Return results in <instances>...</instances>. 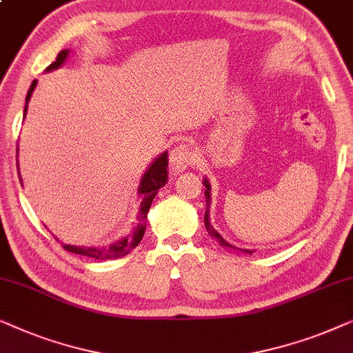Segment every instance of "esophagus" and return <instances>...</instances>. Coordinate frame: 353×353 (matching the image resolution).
<instances>
[{"label":"esophagus","instance_id":"34e87169","mask_svg":"<svg viewBox=\"0 0 353 353\" xmlns=\"http://www.w3.org/2000/svg\"><path fill=\"white\" fill-rule=\"evenodd\" d=\"M193 161H195V158H193V153L188 150L185 143H179V145H176L171 150L170 163H171V170L174 174L185 171Z\"/></svg>","mask_w":353,"mask_h":353}]
</instances>
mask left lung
<instances>
[{
	"label": "left lung",
	"instance_id": "1",
	"mask_svg": "<svg viewBox=\"0 0 353 353\" xmlns=\"http://www.w3.org/2000/svg\"><path fill=\"white\" fill-rule=\"evenodd\" d=\"M203 185H205V198H206V212H205V227H206V230H208V233H210V235L214 238V240H217V243H219V245L222 246V248H228V250H233V251H240V252H246V254H252V250H241V248H236V246H233V245H230V243L228 241H225L224 238L221 236V233L216 230L214 227L211 225V221H210V208H211V183H210V181H208V179L205 177L203 179Z\"/></svg>",
	"mask_w": 353,
	"mask_h": 353
}]
</instances>
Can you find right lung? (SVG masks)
<instances>
[{"mask_svg": "<svg viewBox=\"0 0 353 353\" xmlns=\"http://www.w3.org/2000/svg\"><path fill=\"white\" fill-rule=\"evenodd\" d=\"M68 54H70V49H63L57 54V59L54 61L51 65L46 68V72H52L56 68L62 67L63 62L67 61ZM38 81L33 79L32 86H30L27 97H26V107H23V118L27 117V108H28V102L30 97L37 88ZM19 152V148H17ZM168 152H163L161 155H158L150 166L147 168V171L143 172V176L141 177V182H139V188L137 193L141 196V205H139V214H137V225L134 227V230L131 235L123 236L121 240H118L115 243H112L110 246H73V245H65L63 248L68 252H73V254H79V256H86V257H92V259L97 261H105V259H118V257L126 256L128 252H131L134 248H136L139 243H141L143 233H145V225H147V214L148 210H150L152 201L155 195L160 190L161 187H165V183L168 182ZM19 168V163H17ZM19 179H21V171H19Z\"/></svg>", "mask_w": 353, "mask_h": 353, "instance_id": "obj_1", "label": "right lung"}]
</instances>
